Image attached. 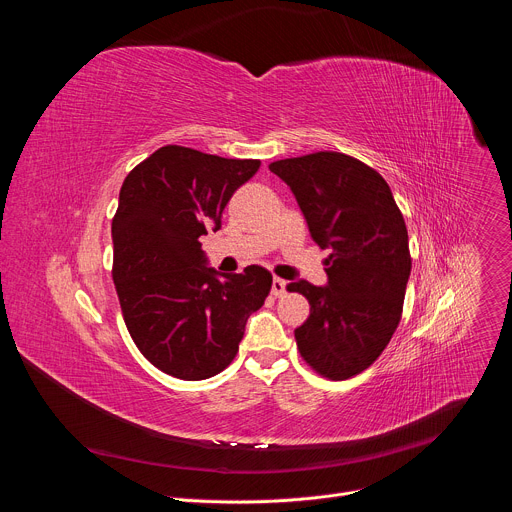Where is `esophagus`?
<instances>
[{
	"label": "esophagus",
	"instance_id": "1",
	"mask_svg": "<svg viewBox=\"0 0 512 512\" xmlns=\"http://www.w3.org/2000/svg\"><path fill=\"white\" fill-rule=\"evenodd\" d=\"M285 289H287V281H285V279H279V277H273L271 294H273L275 298H281V296L285 294Z\"/></svg>",
	"mask_w": 512,
	"mask_h": 512
}]
</instances>
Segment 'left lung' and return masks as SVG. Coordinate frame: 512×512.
I'll use <instances>...</instances> for the list:
<instances>
[{"label":"left lung","mask_w":512,"mask_h":512,"mask_svg":"<svg viewBox=\"0 0 512 512\" xmlns=\"http://www.w3.org/2000/svg\"><path fill=\"white\" fill-rule=\"evenodd\" d=\"M294 192L326 259L328 285L291 281L310 302L296 342L310 367L332 381L350 379L393 338L411 273L403 214L385 178L340 152H316L269 164Z\"/></svg>","instance_id":"8db88e82"}]
</instances>
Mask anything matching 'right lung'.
Returning <instances> with one entry per match:
<instances>
[{
  "instance_id": "add662e5",
  "label": "right lung",
  "mask_w": 512,
  "mask_h": 512,
  "mask_svg": "<svg viewBox=\"0 0 512 512\" xmlns=\"http://www.w3.org/2000/svg\"><path fill=\"white\" fill-rule=\"evenodd\" d=\"M259 166L164 145L123 180L111 225L113 283L135 346L166 375L202 381L225 371L269 296L267 269L216 273L198 241L212 223L221 229L227 202Z\"/></svg>"
}]
</instances>
